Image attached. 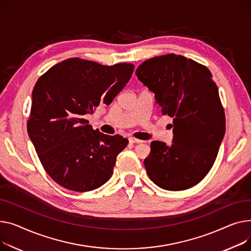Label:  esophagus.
<instances>
[{
	"instance_id": "obj_1",
	"label": "esophagus",
	"mask_w": 251,
	"mask_h": 251,
	"mask_svg": "<svg viewBox=\"0 0 251 251\" xmlns=\"http://www.w3.org/2000/svg\"><path fill=\"white\" fill-rule=\"evenodd\" d=\"M128 141H129V143H130V144H140V143H142V142H143V141L138 140V139H135V138H129V139H128Z\"/></svg>"
}]
</instances>
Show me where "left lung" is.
<instances>
[{
    "label": "left lung",
    "mask_w": 251,
    "mask_h": 251,
    "mask_svg": "<svg viewBox=\"0 0 251 251\" xmlns=\"http://www.w3.org/2000/svg\"><path fill=\"white\" fill-rule=\"evenodd\" d=\"M155 93L163 115L173 119V144L153 141L144 160L147 174L159 187L183 190L211 170L225 129V112L209 69L182 55L154 56L136 70Z\"/></svg>",
    "instance_id": "1"
}]
</instances>
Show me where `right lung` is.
<instances>
[{"mask_svg":"<svg viewBox=\"0 0 251 251\" xmlns=\"http://www.w3.org/2000/svg\"><path fill=\"white\" fill-rule=\"evenodd\" d=\"M134 69L128 63L104 66L72 57L37 80L27 131L44 170L57 184L85 193L111 177L128 141L93 129L84 117L99 105H109Z\"/></svg>","mask_w":251,"mask_h":251,"instance_id":"obj_1","label":"right lung"}]
</instances>
